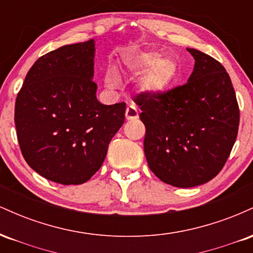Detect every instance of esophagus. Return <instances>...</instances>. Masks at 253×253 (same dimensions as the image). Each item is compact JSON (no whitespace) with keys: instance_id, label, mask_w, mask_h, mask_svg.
I'll use <instances>...</instances> for the list:
<instances>
[{"instance_id":"34e87169","label":"esophagus","mask_w":253,"mask_h":253,"mask_svg":"<svg viewBox=\"0 0 253 253\" xmlns=\"http://www.w3.org/2000/svg\"><path fill=\"white\" fill-rule=\"evenodd\" d=\"M125 117H126V120H136L139 118L138 109L134 104H129L126 108V113H125Z\"/></svg>"}]
</instances>
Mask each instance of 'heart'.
I'll return each mask as SVG.
<instances>
[{
	"label": "heart",
	"instance_id": "heart-1",
	"mask_svg": "<svg viewBox=\"0 0 253 253\" xmlns=\"http://www.w3.org/2000/svg\"><path fill=\"white\" fill-rule=\"evenodd\" d=\"M126 66L132 74H141L140 88L150 96H162L173 88L181 77V68L177 60L162 57L155 51L143 52L126 60ZM106 85L115 88L119 84L117 72L113 69L104 78Z\"/></svg>",
	"mask_w": 253,
	"mask_h": 253
}]
</instances>
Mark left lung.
Returning a JSON list of instances; mask_svg holds the SVG:
<instances>
[{
	"label": "left lung",
	"instance_id": "left-lung-1",
	"mask_svg": "<svg viewBox=\"0 0 253 253\" xmlns=\"http://www.w3.org/2000/svg\"><path fill=\"white\" fill-rule=\"evenodd\" d=\"M187 50L195 59L187 84L134 100L146 127L147 164L161 181L178 188L205 184L220 172L239 126L236 92L225 68L201 51Z\"/></svg>",
	"mask_w": 253,
	"mask_h": 253
}]
</instances>
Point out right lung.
Listing matches in <instances>:
<instances>
[{
	"instance_id": "add662e5",
	"label": "right lung",
	"mask_w": 253,
	"mask_h": 253,
	"mask_svg": "<svg viewBox=\"0 0 253 253\" xmlns=\"http://www.w3.org/2000/svg\"><path fill=\"white\" fill-rule=\"evenodd\" d=\"M94 58V39L48 52L33 64L16 97L22 156L40 176L64 185L96 173L125 121L124 102L97 100Z\"/></svg>"
}]
</instances>
